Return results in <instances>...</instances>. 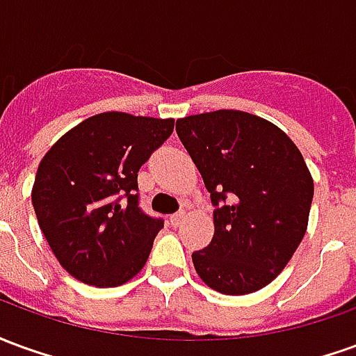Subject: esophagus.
Returning a JSON list of instances; mask_svg holds the SVG:
<instances>
[{"instance_id": "34e87169", "label": "esophagus", "mask_w": 356, "mask_h": 356, "mask_svg": "<svg viewBox=\"0 0 356 356\" xmlns=\"http://www.w3.org/2000/svg\"><path fill=\"white\" fill-rule=\"evenodd\" d=\"M185 219H186L185 211H177V213H173V216L170 217V223L173 225V227H179V225L183 223Z\"/></svg>"}]
</instances>
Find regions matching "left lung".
<instances>
[{
	"instance_id": "left-lung-1",
	"label": "left lung",
	"mask_w": 356,
	"mask_h": 356,
	"mask_svg": "<svg viewBox=\"0 0 356 356\" xmlns=\"http://www.w3.org/2000/svg\"><path fill=\"white\" fill-rule=\"evenodd\" d=\"M181 143L200 171L213 206V238L194 252L211 290L244 296L280 275L309 225L314 183L299 148L265 118L216 110L179 118Z\"/></svg>"
}]
</instances>
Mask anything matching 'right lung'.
I'll use <instances>...</instances> for the list:
<instances>
[{
  "label": "right lung",
  "mask_w": 356,
  "mask_h": 356,
  "mask_svg": "<svg viewBox=\"0 0 356 356\" xmlns=\"http://www.w3.org/2000/svg\"><path fill=\"white\" fill-rule=\"evenodd\" d=\"M173 125V118L101 112L74 125L42 158L32 186L38 225L80 282L116 288L145 267L163 221L140 211L137 171Z\"/></svg>",
  "instance_id": "obj_1"
}]
</instances>
